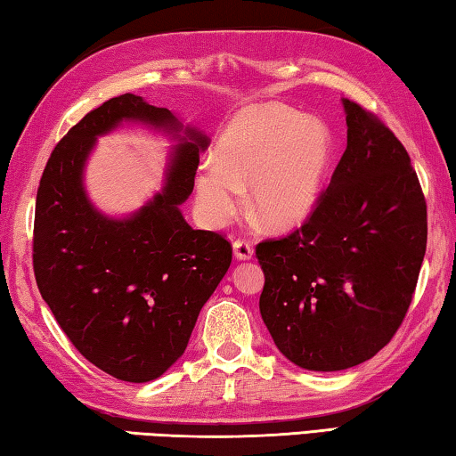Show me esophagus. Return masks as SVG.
<instances>
[{"label":"esophagus","mask_w":456,"mask_h":456,"mask_svg":"<svg viewBox=\"0 0 456 456\" xmlns=\"http://www.w3.org/2000/svg\"><path fill=\"white\" fill-rule=\"evenodd\" d=\"M232 248H234V256H236L238 260H248V258H252V246H250L248 240H234Z\"/></svg>","instance_id":"34e87169"}]
</instances>
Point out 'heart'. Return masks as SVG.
<instances>
[{"mask_svg": "<svg viewBox=\"0 0 456 456\" xmlns=\"http://www.w3.org/2000/svg\"><path fill=\"white\" fill-rule=\"evenodd\" d=\"M331 159L325 123L279 102L246 109L222 133L216 159L198 167L200 218L208 228H224L250 185V210L268 228L303 226L323 196Z\"/></svg>", "mask_w": 456, "mask_h": 456, "instance_id": "b5f03b06", "label": "heart"}]
</instances>
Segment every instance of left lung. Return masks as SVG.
Listing matches in <instances>:
<instances>
[{
	"label": "left lung",
	"instance_id": "1",
	"mask_svg": "<svg viewBox=\"0 0 456 456\" xmlns=\"http://www.w3.org/2000/svg\"><path fill=\"white\" fill-rule=\"evenodd\" d=\"M347 149L311 218L256 246L260 315L298 368L339 371L398 331L427 252V201L398 137L343 99Z\"/></svg>",
	"mask_w": 456,
	"mask_h": 456
}]
</instances>
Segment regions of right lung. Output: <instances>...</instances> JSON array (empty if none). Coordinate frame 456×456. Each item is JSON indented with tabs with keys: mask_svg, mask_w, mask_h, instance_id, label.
<instances>
[{
	"mask_svg": "<svg viewBox=\"0 0 456 456\" xmlns=\"http://www.w3.org/2000/svg\"><path fill=\"white\" fill-rule=\"evenodd\" d=\"M123 120L166 130L180 143L164 190L126 219H109L90 204L81 174L95 137ZM206 147L204 133L126 93L82 117L42 174L34 218L40 295L72 346L123 382H151L183 355L232 263L226 238L193 230L179 210Z\"/></svg>",
	"mask_w": 456,
	"mask_h": 456,
	"instance_id": "right-lung-1",
	"label": "right lung"
}]
</instances>
